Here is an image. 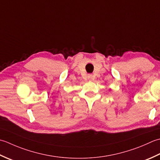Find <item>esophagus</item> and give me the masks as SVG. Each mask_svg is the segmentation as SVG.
Masks as SVG:
<instances>
[{
  "label": "esophagus",
  "instance_id": "34e87169",
  "mask_svg": "<svg viewBox=\"0 0 160 160\" xmlns=\"http://www.w3.org/2000/svg\"><path fill=\"white\" fill-rule=\"evenodd\" d=\"M88 78L89 80H92L93 79V76L92 74H89L88 76Z\"/></svg>",
  "mask_w": 160,
  "mask_h": 160
}]
</instances>
